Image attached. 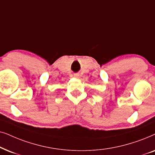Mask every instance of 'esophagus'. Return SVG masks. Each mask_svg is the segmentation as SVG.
<instances>
[{"mask_svg":"<svg viewBox=\"0 0 155 155\" xmlns=\"http://www.w3.org/2000/svg\"><path fill=\"white\" fill-rule=\"evenodd\" d=\"M74 76L75 78H79V74H74Z\"/></svg>","mask_w":155,"mask_h":155,"instance_id":"1","label":"esophagus"}]
</instances>
